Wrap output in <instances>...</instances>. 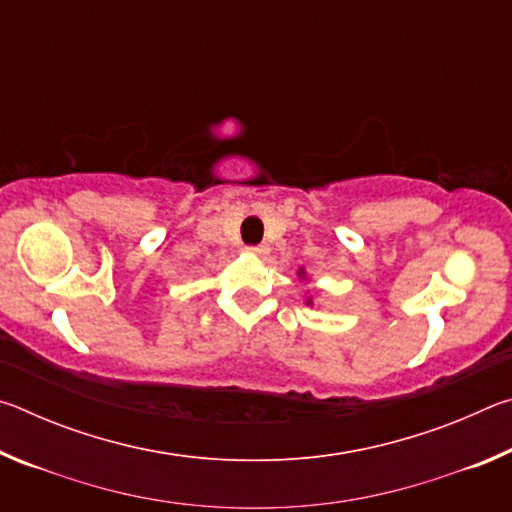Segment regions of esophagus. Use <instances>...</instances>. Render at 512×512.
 Returning <instances> with one entry per match:
<instances>
[{"label":"esophagus","mask_w":512,"mask_h":512,"mask_svg":"<svg viewBox=\"0 0 512 512\" xmlns=\"http://www.w3.org/2000/svg\"><path fill=\"white\" fill-rule=\"evenodd\" d=\"M246 253L248 255H255V257H262V255L268 253V248L266 246H248Z\"/></svg>","instance_id":"obj_1"}]
</instances>
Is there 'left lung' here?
<instances>
[{"mask_svg": "<svg viewBox=\"0 0 512 512\" xmlns=\"http://www.w3.org/2000/svg\"><path fill=\"white\" fill-rule=\"evenodd\" d=\"M300 273H302V271H300Z\"/></svg>", "mask_w": 512, "mask_h": 512, "instance_id": "left-lung-1", "label": "left lung"}]
</instances>
